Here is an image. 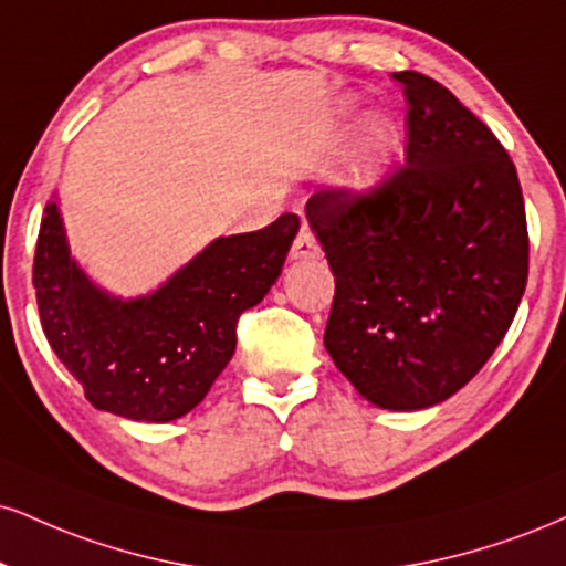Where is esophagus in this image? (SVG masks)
Returning <instances> with one entry per match:
<instances>
[{"instance_id": "esophagus-1", "label": "esophagus", "mask_w": 566, "mask_h": 566, "mask_svg": "<svg viewBox=\"0 0 566 566\" xmlns=\"http://www.w3.org/2000/svg\"><path fill=\"white\" fill-rule=\"evenodd\" d=\"M316 255H318L316 237H313V231L308 227H303L301 234H297L295 242H292L290 258L292 261H311V258H316Z\"/></svg>"}]
</instances>
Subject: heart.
Segmentation results:
<instances>
[{"mask_svg":"<svg viewBox=\"0 0 566 566\" xmlns=\"http://www.w3.org/2000/svg\"><path fill=\"white\" fill-rule=\"evenodd\" d=\"M356 111L353 102H343L337 107L339 115H350ZM395 124L385 113H366L358 124L356 142H353L350 158L345 163V171L339 176V189L348 197H369L382 179L385 163L390 160L395 147Z\"/></svg>","mask_w":566,"mask_h":566,"instance_id":"heart-1","label":"heart"}]
</instances>
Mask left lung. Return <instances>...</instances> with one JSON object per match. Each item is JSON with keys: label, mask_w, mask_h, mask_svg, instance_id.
Returning a JSON list of instances; mask_svg holds the SVG:
<instances>
[{"label": "left lung", "mask_w": 566, "mask_h": 566, "mask_svg": "<svg viewBox=\"0 0 566 566\" xmlns=\"http://www.w3.org/2000/svg\"><path fill=\"white\" fill-rule=\"evenodd\" d=\"M403 84L406 166L371 197L316 192L305 218L335 274L324 348L360 398L421 411L459 392L514 322L527 221L501 142L438 81Z\"/></svg>", "instance_id": "obj_1"}]
</instances>
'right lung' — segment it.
Returning <instances> with one entry per match:
<instances>
[{
  "instance_id": "obj_1",
  "label": "right lung",
  "mask_w": 566,
  "mask_h": 566,
  "mask_svg": "<svg viewBox=\"0 0 566 566\" xmlns=\"http://www.w3.org/2000/svg\"><path fill=\"white\" fill-rule=\"evenodd\" d=\"M297 229L301 218L284 213L250 234L216 237L155 290L124 297L71 253L54 192L33 258L46 343L99 411L147 424L181 419L227 369L240 313L274 287Z\"/></svg>"
}]
</instances>
